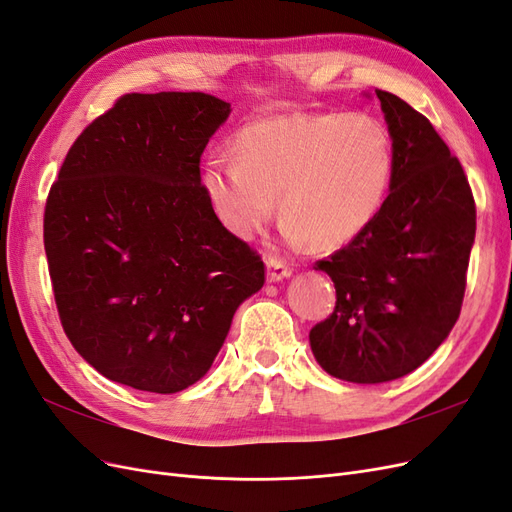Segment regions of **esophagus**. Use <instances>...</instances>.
Returning a JSON list of instances; mask_svg holds the SVG:
<instances>
[{
	"label": "esophagus",
	"instance_id": "34e87169",
	"mask_svg": "<svg viewBox=\"0 0 512 512\" xmlns=\"http://www.w3.org/2000/svg\"><path fill=\"white\" fill-rule=\"evenodd\" d=\"M290 275H292V269L288 265H284L282 260H277L273 256L267 258V280L269 282H282Z\"/></svg>",
	"mask_w": 512,
	"mask_h": 512
}]
</instances>
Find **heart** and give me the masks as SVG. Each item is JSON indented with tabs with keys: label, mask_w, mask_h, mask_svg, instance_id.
Listing matches in <instances>:
<instances>
[{
	"label": "heart",
	"mask_w": 512,
	"mask_h": 512,
	"mask_svg": "<svg viewBox=\"0 0 512 512\" xmlns=\"http://www.w3.org/2000/svg\"><path fill=\"white\" fill-rule=\"evenodd\" d=\"M395 147L367 113H292L256 119L237 134V156H215L203 188L222 226L250 239L275 213L290 243L337 250L374 224L389 196Z\"/></svg>",
	"instance_id": "1"
}]
</instances>
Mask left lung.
<instances>
[{"label":"left lung","instance_id":"8db88e82","mask_svg":"<svg viewBox=\"0 0 512 512\" xmlns=\"http://www.w3.org/2000/svg\"><path fill=\"white\" fill-rule=\"evenodd\" d=\"M395 147L391 192L363 235L316 269L335 284L333 314L309 331L327 374L389 382L421 367L461 312L476 205L466 173L429 119L376 89Z\"/></svg>","mask_w":512,"mask_h":512}]
</instances>
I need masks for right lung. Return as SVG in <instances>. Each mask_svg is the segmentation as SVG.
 I'll list each match as a JSON object with an SVG mask.
<instances>
[{
    "label": "right lung",
    "instance_id": "1",
    "mask_svg": "<svg viewBox=\"0 0 512 512\" xmlns=\"http://www.w3.org/2000/svg\"><path fill=\"white\" fill-rule=\"evenodd\" d=\"M230 104L126 94L76 138L44 207L61 327L108 380L177 393L203 378L265 262L228 232L200 156Z\"/></svg>",
    "mask_w": 512,
    "mask_h": 512
}]
</instances>
